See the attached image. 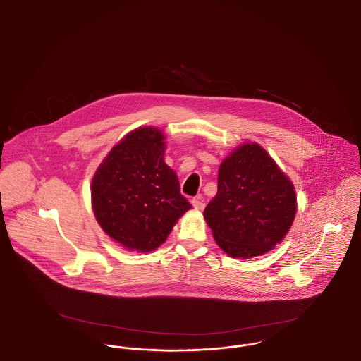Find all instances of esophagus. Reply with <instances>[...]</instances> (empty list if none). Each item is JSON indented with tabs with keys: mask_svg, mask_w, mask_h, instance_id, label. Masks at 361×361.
I'll return each mask as SVG.
<instances>
[{
	"mask_svg": "<svg viewBox=\"0 0 361 361\" xmlns=\"http://www.w3.org/2000/svg\"><path fill=\"white\" fill-rule=\"evenodd\" d=\"M192 206H193V208L196 209V211H203L204 209V203L199 199V197H196V199H192Z\"/></svg>",
	"mask_w": 361,
	"mask_h": 361,
	"instance_id": "1",
	"label": "esophagus"
}]
</instances>
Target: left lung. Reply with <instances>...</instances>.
<instances>
[{
    "instance_id": "obj_1",
    "label": "left lung",
    "mask_w": 361,
    "mask_h": 361,
    "mask_svg": "<svg viewBox=\"0 0 361 361\" xmlns=\"http://www.w3.org/2000/svg\"><path fill=\"white\" fill-rule=\"evenodd\" d=\"M296 208L288 176L264 147L247 142L221 164L218 192L203 215L224 253L247 259L272 250L286 238Z\"/></svg>"
}]
</instances>
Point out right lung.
<instances>
[{
	"instance_id": "add662e5",
	"label": "right lung",
	"mask_w": 361,
	"mask_h": 361,
	"mask_svg": "<svg viewBox=\"0 0 361 361\" xmlns=\"http://www.w3.org/2000/svg\"><path fill=\"white\" fill-rule=\"evenodd\" d=\"M165 135L152 126L130 131L93 176L92 208L104 233L126 250L159 247L192 206L165 164Z\"/></svg>"
}]
</instances>
